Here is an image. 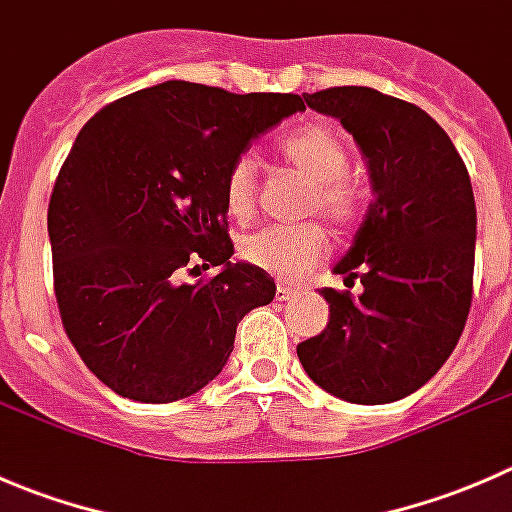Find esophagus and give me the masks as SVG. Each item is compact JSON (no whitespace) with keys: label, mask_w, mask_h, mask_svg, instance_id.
<instances>
[{"label":"esophagus","mask_w":512,"mask_h":512,"mask_svg":"<svg viewBox=\"0 0 512 512\" xmlns=\"http://www.w3.org/2000/svg\"><path fill=\"white\" fill-rule=\"evenodd\" d=\"M302 294V287L292 285V282H277V299L287 302V299H297Z\"/></svg>","instance_id":"34e87169"}]
</instances>
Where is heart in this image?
Segmentation results:
<instances>
[{"label": "heart", "instance_id": "heart-1", "mask_svg": "<svg viewBox=\"0 0 512 512\" xmlns=\"http://www.w3.org/2000/svg\"><path fill=\"white\" fill-rule=\"evenodd\" d=\"M277 153L314 185V210L334 227H349L364 208L361 188L347 178L349 156L344 143L319 123H307L277 141ZM255 158L240 156L227 170L225 208L235 220H250L255 213ZM329 242L317 225H272L252 232L240 245L242 260L282 280L309 275L327 257Z\"/></svg>", "mask_w": 512, "mask_h": 512}]
</instances>
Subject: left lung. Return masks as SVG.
<instances>
[{
    "mask_svg": "<svg viewBox=\"0 0 512 512\" xmlns=\"http://www.w3.org/2000/svg\"><path fill=\"white\" fill-rule=\"evenodd\" d=\"M347 128L366 160L369 210L322 287L329 324L297 344L304 371L349 404H391L421 389L466 327L476 262V200L448 133L423 108L366 86L304 94Z\"/></svg>",
    "mask_w": 512,
    "mask_h": 512,
    "instance_id": "obj_1",
    "label": "left lung"
}]
</instances>
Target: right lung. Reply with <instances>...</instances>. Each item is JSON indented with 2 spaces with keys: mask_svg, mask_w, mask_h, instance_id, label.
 I'll return each instance as SVG.
<instances>
[{
  "mask_svg": "<svg viewBox=\"0 0 512 512\" xmlns=\"http://www.w3.org/2000/svg\"><path fill=\"white\" fill-rule=\"evenodd\" d=\"M297 111V94L165 81L81 128L49 203L54 292L71 344L118 396H193L223 371L240 319L275 299L265 270L230 262L225 178ZM200 259L219 275L183 283Z\"/></svg>",
  "mask_w": 512,
  "mask_h": 512,
  "instance_id": "obj_1",
  "label": "right lung"
}]
</instances>
